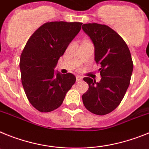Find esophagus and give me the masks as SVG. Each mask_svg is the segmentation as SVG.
<instances>
[{"instance_id":"34e87169","label":"esophagus","mask_w":149,"mask_h":149,"mask_svg":"<svg viewBox=\"0 0 149 149\" xmlns=\"http://www.w3.org/2000/svg\"><path fill=\"white\" fill-rule=\"evenodd\" d=\"M76 82H80L82 80V77L80 76H76Z\"/></svg>"}]
</instances>
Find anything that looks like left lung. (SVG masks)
<instances>
[{
    "label": "left lung",
    "mask_w": 149,
    "mask_h": 149,
    "mask_svg": "<svg viewBox=\"0 0 149 149\" xmlns=\"http://www.w3.org/2000/svg\"><path fill=\"white\" fill-rule=\"evenodd\" d=\"M82 29L94 46V60L100 65L101 79L85 77L88 90L82 95L83 104L94 114L104 116L118 107L130 85L134 64L130 50L121 36L105 24L88 23Z\"/></svg>",
    "instance_id": "8db88e82"
}]
</instances>
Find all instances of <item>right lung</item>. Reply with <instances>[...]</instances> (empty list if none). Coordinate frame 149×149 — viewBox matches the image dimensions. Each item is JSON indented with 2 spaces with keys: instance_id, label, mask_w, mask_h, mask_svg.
I'll return each instance as SVG.
<instances>
[{
  "instance_id": "obj_1",
  "label": "right lung",
  "mask_w": 149,
  "mask_h": 149,
  "mask_svg": "<svg viewBox=\"0 0 149 149\" xmlns=\"http://www.w3.org/2000/svg\"><path fill=\"white\" fill-rule=\"evenodd\" d=\"M82 24L46 22L31 36L24 46L19 63L22 83L31 104L40 112L58 108L76 82L73 74H55L54 68Z\"/></svg>"
}]
</instances>
